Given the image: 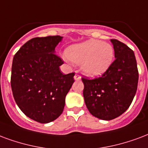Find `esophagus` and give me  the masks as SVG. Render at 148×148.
<instances>
[{
	"label": "esophagus",
	"instance_id": "esophagus-1",
	"mask_svg": "<svg viewBox=\"0 0 148 148\" xmlns=\"http://www.w3.org/2000/svg\"><path fill=\"white\" fill-rule=\"evenodd\" d=\"M81 78H82V77L80 76L79 74H76L74 75V80H75V81H79V80H81Z\"/></svg>",
	"mask_w": 148,
	"mask_h": 148
}]
</instances>
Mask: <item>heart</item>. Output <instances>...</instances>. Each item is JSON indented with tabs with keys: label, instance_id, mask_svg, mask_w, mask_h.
Instances as JSON below:
<instances>
[{
	"label": "heart",
	"instance_id": "heart-1",
	"mask_svg": "<svg viewBox=\"0 0 148 148\" xmlns=\"http://www.w3.org/2000/svg\"><path fill=\"white\" fill-rule=\"evenodd\" d=\"M65 60L82 64V71L88 77L104 74L113 62L114 51L111 45L99 40H88L69 46Z\"/></svg>",
	"mask_w": 148,
	"mask_h": 148
}]
</instances>
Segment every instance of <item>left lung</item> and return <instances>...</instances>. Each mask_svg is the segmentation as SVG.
<instances>
[{
    "instance_id": "1",
    "label": "left lung",
    "mask_w": 148,
    "mask_h": 148,
    "mask_svg": "<svg viewBox=\"0 0 148 148\" xmlns=\"http://www.w3.org/2000/svg\"><path fill=\"white\" fill-rule=\"evenodd\" d=\"M115 60L101 77H82L85 103L92 114L102 120L118 118L130 108L138 85L135 55L126 45L111 39Z\"/></svg>"
}]
</instances>
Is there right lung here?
<instances>
[{"mask_svg":"<svg viewBox=\"0 0 148 148\" xmlns=\"http://www.w3.org/2000/svg\"><path fill=\"white\" fill-rule=\"evenodd\" d=\"M60 36L34 38L14 56L11 86L15 101L29 119L49 123L63 113L74 73L63 74V61L55 52Z\"/></svg>","mask_w":148,"mask_h":148,"instance_id":"right-lung-1","label":"right lung"}]
</instances>
